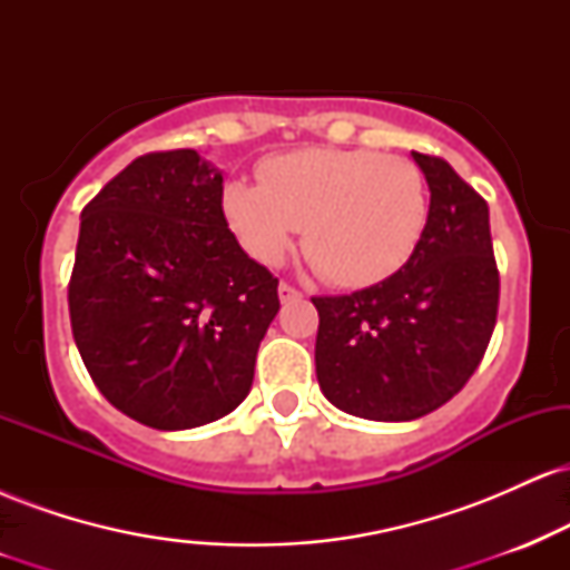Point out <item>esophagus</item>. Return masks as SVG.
Wrapping results in <instances>:
<instances>
[{"label": "esophagus", "mask_w": 570, "mask_h": 570, "mask_svg": "<svg viewBox=\"0 0 570 570\" xmlns=\"http://www.w3.org/2000/svg\"><path fill=\"white\" fill-rule=\"evenodd\" d=\"M278 297H281V303H292V299L299 297V292L294 289V286L284 284V281H281V284H278Z\"/></svg>", "instance_id": "esophagus-1"}]
</instances>
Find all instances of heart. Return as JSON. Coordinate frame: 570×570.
<instances>
[{
  "label": "heart",
  "mask_w": 570,
  "mask_h": 570,
  "mask_svg": "<svg viewBox=\"0 0 570 570\" xmlns=\"http://www.w3.org/2000/svg\"><path fill=\"white\" fill-rule=\"evenodd\" d=\"M222 212L252 259L278 265L305 227V254L335 286H372L407 265L429 225V189L415 163L375 149L313 147L235 179Z\"/></svg>",
  "instance_id": "1"
}]
</instances>
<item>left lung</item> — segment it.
I'll return each mask as SVG.
<instances>
[{"label":"left lung","instance_id":"obj_1","mask_svg":"<svg viewBox=\"0 0 570 570\" xmlns=\"http://www.w3.org/2000/svg\"><path fill=\"white\" fill-rule=\"evenodd\" d=\"M431 193L429 225L402 271L318 311L316 377L337 410L415 421L466 385L499 313L488 203L448 160L412 153Z\"/></svg>","mask_w":570,"mask_h":570}]
</instances>
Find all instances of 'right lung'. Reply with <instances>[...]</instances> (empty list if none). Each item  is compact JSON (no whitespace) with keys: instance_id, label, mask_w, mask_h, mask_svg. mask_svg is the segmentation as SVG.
Here are the masks:
<instances>
[{"instance_id":"right-lung-1","label":"right lung","mask_w":570,"mask_h":570,"mask_svg":"<svg viewBox=\"0 0 570 570\" xmlns=\"http://www.w3.org/2000/svg\"><path fill=\"white\" fill-rule=\"evenodd\" d=\"M278 305V278L227 227L222 171L195 149L141 155L82 208L71 332L98 391L144 426L238 407Z\"/></svg>"}]
</instances>
